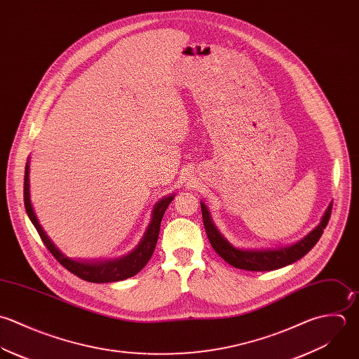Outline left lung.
Instances as JSON below:
<instances>
[{"label":"left lung","instance_id":"1","mask_svg":"<svg viewBox=\"0 0 359 359\" xmlns=\"http://www.w3.org/2000/svg\"><path fill=\"white\" fill-rule=\"evenodd\" d=\"M201 208H202V217H203V224H205L208 238L210 241L213 249L227 263H230L231 266H234L237 269H242V270L269 271V270L281 269L287 264H291V263L299 260L316 245V242L320 239L323 234V230L326 229V226L329 223L333 202L326 209L318 227H315L305 238L298 241L294 245H290L285 248H278V249H239V248H236L219 231V229L216 227V224L212 220L210 212L208 210V208L203 202H201Z\"/></svg>","mask_w":359,"mask_h":359}]
</instances>
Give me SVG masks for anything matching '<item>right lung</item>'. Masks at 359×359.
<instances>
[{
	"mask_svg": "<svg viewBox=\"0 0 359 359\" xmlns=\"http://www.w3.org/2000/svg\"><path fill=\"white\" fill-rule=\"evenodd\" d=\"M29 171H30V168H29V160H27L26 168H25V184H23V199H25L26 213H27L30 222L33 223V226L36 227L40 238L47 246V249L53 253V256L67 270H69L79 278L89 281V283H113V281H121V280H125V278H129V277L137 274L146 266V263L151 257L156 243H157L161 219H163L164 212L167 210L168 205L174 199V195L165 196L154 205L153 213H151V222L147 226V230H146L143 238L140 239L137 246L126 256H122L118 259H111V260H97V262L96 260H74L71 257H67L54 245V242L48 238L46 231L40 226V223L36 217V213L33 210L32 202H30Z\"/></svg>",
	"mask_w": 359,
	"mask_h": 359,
	"instance_id": "right-lung-1",
	"label": "right lung"
}]
</instances>
